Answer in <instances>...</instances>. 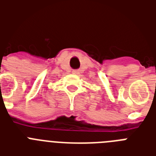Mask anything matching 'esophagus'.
Segmentation results:
<instances>
[{"instance_id": "obj_1", "label": "esophagus", "mask_w": 156, "mask_h": 156, "mask_svg": "<svg viewBox=\"0 0 156 156\" xmlns=\"http://www.w3.org/2000/svg\"><path fill=\"white\" fill-rule=\"evenodd\" d=\"M73 73H78V70H73Z\"/></svg>"}]
</instances>
